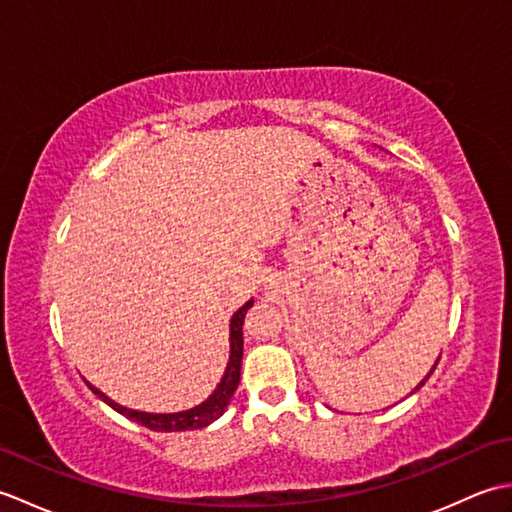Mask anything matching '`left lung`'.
Masks as SVG:
<instances>
[{"label":"left lung","mask_w":512,"mask_h":512,"mask_svg":"<svg viewBox=\"0 0 512 512\" xmlns=\"http://www.w3.org/2000/svg\"><path fill=\"white\" fill-rule=\"evenodd\" d=\"M438 361H440V358H438ZM436 365H438V363H436ZM436 365H433V369H436ZM433 369H431V372H429V376H431V374H433ZM429 376H427V378H429ZM427 378H424V380H427ZM424 380H422V383H420V385H418V387H416V389H420V387H422V385H424Z\"/></svg>","instance_id":"obj_1"}]
</instances>
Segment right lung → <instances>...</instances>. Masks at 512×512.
<instances>
[{
  "label": "right lung",
  "mask_w": 512,
  "mask_h": 512,
  "mask_svg": "<svg viewBox=\"0 0 512 512\" xmlns=\"http://www.w3.org/2000/svg\"><path fill=\"white\" fill-rule=\"evenodd\" d=\"M253 306V301H246L242 308H239L233 319H231V358H228L226 372L222 383L217 385V389L213 394L206 398L202 405L193 407L189 411H180V413H145V411H134L116 405L114 400L107 398L105 394H101L99 389L92 387L88 383V387L94 391L96 396L101 400H105L107 405L112 409H116L118 413H123L125 418L136 420L143 427L151 429V431H191V429H202L206 424H211L213 420H217L224 413L226 405L231 402L235 389L239 385V372H242V354H244V336H242V325H244V317L246 310Z\"/></svg>",
  "instance_id": "1"
}]
</instances>
